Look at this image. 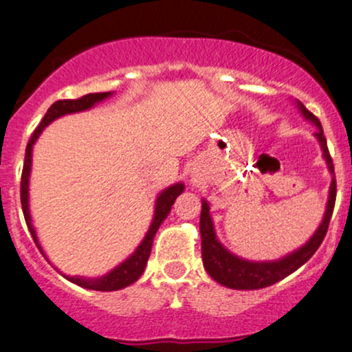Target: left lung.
I'll list each match as a JSON object with an SVG mask.
<instances>
[{
	"mask_svg": "<svg viewBox=\"0 0 352 352\" xmlns=\"http://www.w3.org/2000/svg\"><path fill=\"white\" fill-rule=\"evenodd\" d=\"M300 113L307 121H310L316 128L315 138L318 141L321 152H323V159L328 165V170L331 173V185H329L328 192V201H326V208L323 219H321L320 226L313 232L311 238L307 241L298 249L287 254V256L280 257L275 261H249L244 257L236 256L230 249L224 248L219 243L217 231H214L213 218L210 214V203L203 198L201 200V217H200V234H201V259L205 270L213 280L221 283L223 287L234 290H257L264 289V287L274 285L287 275L294 274L295 270L302 267L320 244L323 243L326 231H328L329 219H331L334 200H336V179H334V167L333 160L329 157L328 146H326V139L323 134V128L318 118L313 116L307 108L303 107L300 101H295Z\"/></svg>",
	"mask_w": 352,
	"mask_h": 352,
	"instance_id": "obj_1",
	"label": "left lung"
}]
</instances>
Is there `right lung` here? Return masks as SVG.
<instances>
[{
    "label": "right lung",
    "mask_w": 352,
    "mask_h": 352,
    "mask_svg": "<svg viewBox=\"0 0 352 352\" xmlns=\"http://www.w3.org/2000/svg\"><path fill=\"white\" fill-rule=\"evenodd\" d=\"M113 95V91H107V93H90V95H85L78 100H60L55 101L47 109L45 116L42 118L41 124L37 126V129L34 131L31 141H29L28 147H26V157H24V167H23V177H21V205H23V213L24 218H26V224L29 228V232H31L34 243H36L39 251L45 256L44 249L39 243V238H37L36 228L32 224V217H31V208H29V179H31V168H32V147L36 144L39 135L42 134L50 122L58 120V118L65 116V114H72V113H80V111H87V109H91L95 104L101 103L103 100L109 98ZM185 185L182 182H177V184L170 185V187L164 188L162 192L157 195L155 198V205H154V217H152L151 226L147 230L146 236L141 241V244L135 248V251L131 254L128 259H124L120 265L109 270L101 277H82V275H65L62 274L60 270L54 265L55 270H58L67 280H70L72 283H77V285L83 287V289L88 290H96V292H114V290H121L124 287L131 285L141 277L144 269L147 265V259L151 256V249H152V243H154V236L157 230L160 228V224L164 223V219L168 217L170 213L172 205L175 203L177 197L184 193ZM49 261V259H47ZM50 262V261H49Z\"/></svg>",
    "instance_id": "add662e5"
}]
</instances>
